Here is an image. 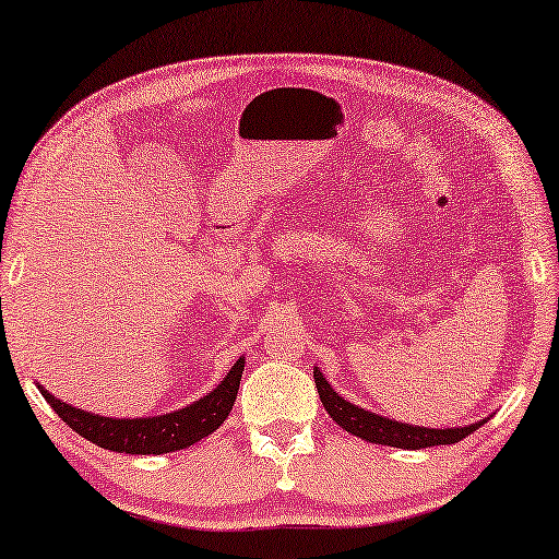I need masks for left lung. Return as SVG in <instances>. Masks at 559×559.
<instances>
[{
    "instance_id": "obj_1",
    "label": "left lung",
    "mask_w": 559,
    "mask_h": 559,
    "mask_svg": "<svg viewBox=\"0 0 559 559\" xmlns=\"http://www.w3.org/2000/svg\"><path fill=\"white\" fill-rule=\"evenodd\" d=\"M314 384L317 392H320V400L328 415L337 423L342 429H347L349 435L359 437L365 442L374 444H388V448H400V450H423V448H435V444H454L460 442L462 437L475 432V429L487 423L479 419V423L462 425V427H444V429H432V427H419V425H407L397 423V419L382 417L377 412H369L365 407H357L342 397L340 392L332 390L328 377L320 372V367H314Z\"/></svg>"
}]
</instances>
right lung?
<instances>
[{
	"instance_id": "right-lung-1",
	"label": "right lung",
	"mask_w": 559,
	"mask_h": 559,
	"mask_svg": "<svg viewBox=\"0 0 559 559\" xmlns=\"http://www.w3.org/2000/svg\"><path fill=\"white\" fill-rule=\"evenodd\" d=\"M245 357H239L237 362L231 365L229 372L222 377L217 388L192 402V405L167 412V415L136 419L94 415V412L72 407L67 405V402L57 400L55 394H49L39 382L37 388L45 394L51 409H55L76 435H82L84 440L94 442L97 448L124 454H165L190 448V444L210 437L214 429H219V425L229 417L231 407H235Z\"/></svg>"
}]
</instances>
